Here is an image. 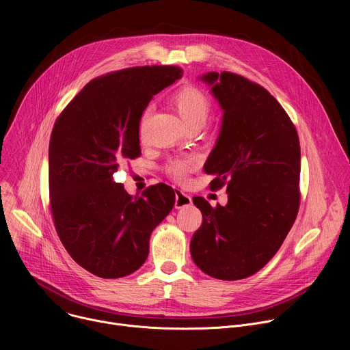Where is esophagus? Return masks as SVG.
<instances>
[{
    "instance_id": "34e87169",
    "label": "esophagus",
    "mask_w": 350,
    "mask_h": 350,
    "mask_svg": "<svg viewBox=\"0 0 350 350\" xmlns=\"http://www.w3.org/2000/svg\"><path fill=\"white\" fill-rule=\"evenodd\" d=\"M192 204V199L189 195H187L185 192L177 189L176 191V202H174V208L176 209H183V208H187Z\"/></svg>"
}]
</instances>
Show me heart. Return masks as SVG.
<instances>
[{"mask_svg": "<svg viewBox=\"0 0 350 350\" xmlns=\"http://www.w3.org/2000/svg\"><path fill=\"white\" fill-rule=\"evenodd\" d=\"M173 105L178 115L181 116L183 122L191 129V127H202L205 122L208 120L211 111H212V104L208 95L199 90L195 85H185L180 88L172 98ZM149 115V108L144 111L141 122H139V135L142 137L144 131V124L148 119ZM196 163L193 159H174L172 161L166 170L167 173L174 177L176 180H184L188 173H191L195 169Z\"/></svg>", "mask_w": 350, "mask_h": 350, "instance_id": "heart-1", "label": "heart"}]
</instances>
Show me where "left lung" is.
Masks as SVG:
<instances>
[{"instance_id": "obj_1", "label": "left lung", "mask_w": 350, "mask_h": 350, "mask_svg": "<svg viewBox=\"0 0 350 350\" xmlns=\"http://www.w3.org/2000/svg\"><path fill=\"white\" fill-rule=\"evenodd\" d=\"M223 109L221 130L204 170L211 189L227 185L226 206L202 196L193 204L202 226L191 239L195 265L213 278L234 281L258 273L295 223L301 191V144L277 99L243 76L209 72L201 77Z\"/></svg>"}]
</instances>
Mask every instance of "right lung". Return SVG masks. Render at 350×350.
<instances>
[{
	"label": "right lung",
	"instance_id": "1",
	"mask_svg": "<svg viewBox=\"0 0 350 350\" xmlns=\"http://www.w3.org/2000/svg\"><path fill=\"white\" fill-rule=\"evenodd\" d=\"M178 66H135L87 83L58 116L49 139V208L68 254L101 278L139 269L149 237L174 206L159 183L133 196L113 174L141 155L139 120L152 96L181 79Z\"/></svg>",
	"mask_w": 350,
	"mask_h": 350
}]
</instances>
